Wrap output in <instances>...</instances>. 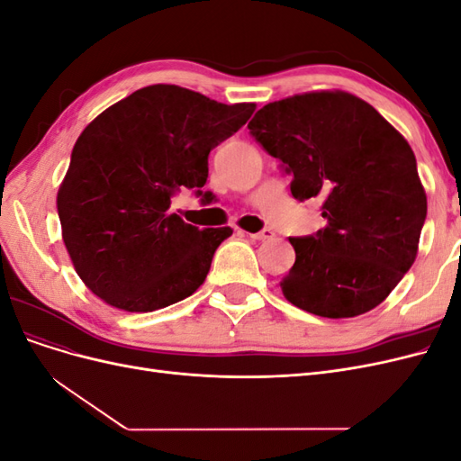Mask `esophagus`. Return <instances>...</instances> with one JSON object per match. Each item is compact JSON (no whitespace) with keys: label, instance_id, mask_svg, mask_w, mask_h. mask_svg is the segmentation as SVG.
<instances>
[{"label":"esophagus","instance_id":"esophagus-1","mask_svg":"<svg viewBox=\"0 0 461 461\" xmlns=\"http://www.w3.org/2000/svg\"><path fill=\"white\" fill-rule=\"evenodd\" d=\"M249 239H254V240H269V239H273L275 236V232L271 230V229H263L261 232H256V234H248Z\"/></svg>","mask_w":461,"mask_h":461}]
</instances>
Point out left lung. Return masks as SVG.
Listing matches in <instances>:
<instances>
[{"instance_id":"obj_1","label":"left lung","mask_w":461,"mask_h":461,"mask_svg":"<svg viewBox=\"0 0 461 461\" xmlns=\"http://www.w3.org/2000/svg\"><path fill=\"white\" fill-rule=\"evenodd\" d=\"M248 129L292 175V196L323 202L327 227L288 239L296 261L281 283L285 298L329 319L376 308L413 265L427 217L406 138L342 90L267 104Z\"/></svg>"}]
</instances>
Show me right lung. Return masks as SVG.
<instances>
[{
	"label": "right lung",
	"instance_id": "obj_1",
	"mask_svg": "<svg viewBox=\"0 0 461 461\" xmlns=\"http://www.w3.org/2000/svg\"><path fill=\"white\" fill-rule=\"evenodd\" d=\"M256 104H219L153 85L107 107L82 131L58 192L63 242L97 298L156 312L196 292L230 227L198 229L169 212L180 188L203 192L207 156Z\"/></svg>",
	"mask_w": 461,
	"mask_h": 461
}]
</instances>
